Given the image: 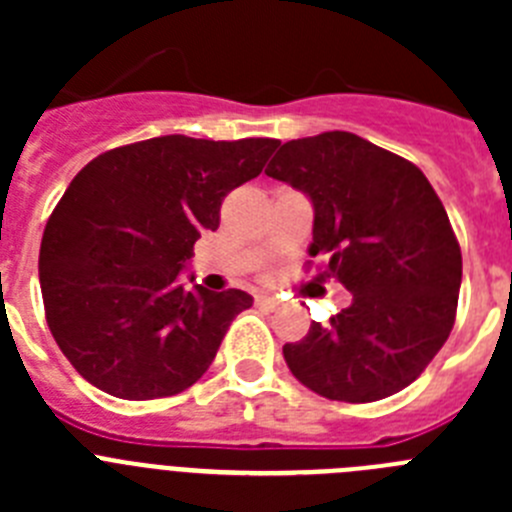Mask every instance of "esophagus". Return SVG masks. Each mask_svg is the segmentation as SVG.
<instances>
[{"label":"esophagus","mask_w":512,"mask_h":512,"mask_svg":"<svg viewBox=\"0 0 512 512\" xmlns=\"http://www.w3.org/2000/svg\"><path fill=\"white\" fill-rule=\"evenodd\" d=\"M256 305L269 307V310H277L282 302H279V297H274V295H256Z\"/></svg>","instance_id":"obj_1"}]
</instances>
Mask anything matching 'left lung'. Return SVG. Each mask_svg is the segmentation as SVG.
<instances>
[{"label":"left lung","mask_w":512,"mask_h":512,"mask_svg":"<svg viewBox=\"0 0 512 512\" xmlns=\"http://www.w3.org/2000/svg\"><path fill=\"white\" fill-rule=\"evenodd\" d=\"M266 176L312 202L310 256L351 305L284 343V361L312 392L374 402L405 390L449 338L461 248L423 171L354 133L289 140Z\"/></svg>","instance_id":"8db88e82"}]
</instances>
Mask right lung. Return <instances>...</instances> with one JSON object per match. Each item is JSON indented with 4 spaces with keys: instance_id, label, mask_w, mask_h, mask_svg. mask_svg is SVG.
<instances>
[{
    "instance_id": "obj_1",
    "label": "right lung",
    "mask_w": 512,
    "mask_h": 512,
    "mask_svg": "<svg viewBox=\"0 0 512 512\" xmlns=\"http://www.w3.org/2000/svg\"><path fill=\"white\" fill-rule=\"evenodd\" d=\"M277 146L161 135L112 148L74 176L45 225L38 271L48 328L89 384L156 400L210 369L253 297L187 289L179 271L220 225L225 194L256 179Z\"/></svg>"
}]
</instances>
